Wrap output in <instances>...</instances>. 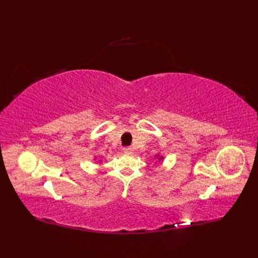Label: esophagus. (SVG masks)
I'll return each mask as SVG.
<instances>
[{
	"mask_svg": "<svg viewBox=\"0 0 258 258\" xmlns=\"http://www.w3.org/2000/svg\"><path fill=\"white\" fill-rule=\"evenodd\" d=\"M123 151H124V153H126V154H131V153H132V147H130V146H125L124 149H123Z\"/></svg>",
	"mask_w": 258,
	"mask_h": 258,
	"instance_id": "34e87169",
	"label": "esophagus"
}]
</instances>
